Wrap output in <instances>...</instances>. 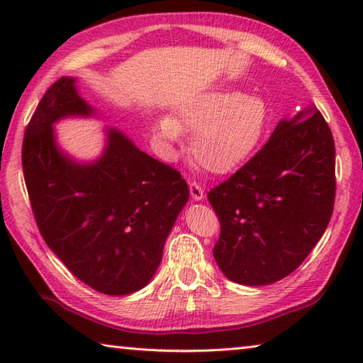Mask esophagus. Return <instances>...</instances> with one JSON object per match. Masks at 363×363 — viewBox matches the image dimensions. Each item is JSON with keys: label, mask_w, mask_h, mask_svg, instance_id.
I'll list each match as a JSON object with an SVG mask.
<instances>
[{"label": "esophagus", "mask_w": 363, "mask_h": 363, "mask_svg": "<svg viewBox=\"0 0 363 363\" xmlns=\"http://www.w3.org/2000/svg\"><path fill=\"white\" fill-rule=\"evenodd\" d=\"M189 189H190V195L195 201H200L205 199V189L196 182H189Z\"/></svg>", "instance_id": "obj_1"}]
</instances>
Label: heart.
Segmentation results:
<instances>
[{
    "mask_svg": "<svg viewBox=\"0 0 363 363\" xmlns=\"http://www.w3.org/2000/svg\"><path fill=\"white\" fill-rule=\"evenodd\" d=\"M270 126V107L262 96L233 89H213L190 97L176 116H162L153 125L160 144L192 133L190 153L208 173L227 174L248 162L259 149Z\"/></svg>",
    "mask_w": 363,
    "mask_h": 363,
    "instance_id": "obj_1",
    "label": "heart"
}]
</instances>
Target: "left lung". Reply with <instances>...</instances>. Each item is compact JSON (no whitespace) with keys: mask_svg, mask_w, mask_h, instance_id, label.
I'll use <instances>...</instances> for the list:
<instances>
[{"mask_svg":"<svg viewBox=\"0 0 363 363\" xmlns=\"http://www.w3.org/2000/svg\"><path fill=\"white\" fill-rule=\"evenodd\" d=\"M335 140L311 106L279 121L266 145L208 194L220 223L213 255L227 279L261 286L296 270L335 205Z\"/></svg>","mask_w":363,"mask_h":363,"instance_id":"8db88e82","label":"left lung"}]
</instances>
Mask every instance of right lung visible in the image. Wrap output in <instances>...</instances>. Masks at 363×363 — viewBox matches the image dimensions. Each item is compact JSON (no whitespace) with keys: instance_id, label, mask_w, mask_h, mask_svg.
<instances>
[{"instance_id":"obj_1","label":"right lung","mask_w":363,"mask_h":363,"mask_svg":"<svg viewBox=\"0 0 363 363\" xmlns=\"http://www.w3.org/2000/svg\"><path fill=\"white\" fill-rule=\"evenodd\" d=\"M77 79L62 77L43 96L22 145V168L33 216L49 248L96 291H139L152 280L163 247L189 200L179 171L107 128L94 162H77L60 149L54 123L93 116Z\"/></svg>"}]
</instances>
